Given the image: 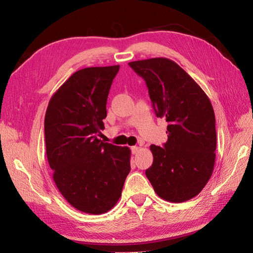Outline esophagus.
<instances>
[{
    "instance_id": "obj_1",
    "label": "esophagus",
    "mask_w": 253,
    "mask_h": 253,
    "mask_svg": "<svg viewBox=\"0 0 253 253\" xmlns=\"http://www.w3.org/2000/svg\"><path fill=\"white\" fill-rule=\"evenodd\" d=\"M131 150H132V154H137V153H138V151H139V148L138 147H132Z\"/></svg>"
}]
</instances>
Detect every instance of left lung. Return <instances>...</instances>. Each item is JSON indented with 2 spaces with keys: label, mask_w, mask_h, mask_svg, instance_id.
Segmentation results:
<instances>
[{
  "label": "left lung",
  "mask_w": 253,
  "mask_h": 253,
  "mask_svg": "<svg viewBox=\"0 0 253 253\" xmlns=\"http://www.w3.org/2000/svg\"><path fill=\"white\" fill-rule=\"evenodd\" d=\"M147 83L157 117L168 122L164 148L152 144L153 165L145 171L156 194L171 203L196 196L215 163V116L208 96L192 77L167 58L129 62Z\"/></svg>",
  "instance_id": "left-lung-1"
}]
</instances>
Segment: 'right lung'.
I'll use <instances>...</instances> for the list:
<instances>
[{
	"instance_id": "1",
	"label": "right lung",
	"mask_w": 253,
	"mask_h": 253,
	"mask_svg": "<svg viewBox=\"0 0 253 253\" xmlns=\"http://www.w3.org/2000/svg\"><path fill=\"white\" fill-rule=\"evenodd\" d=\"M119 65L74 73L48 102L45 144L52 178L62 196L84 213L101 214L117 204L131 170V150L102 142L106 100Z\"/></svg>"
}]
</instances>
